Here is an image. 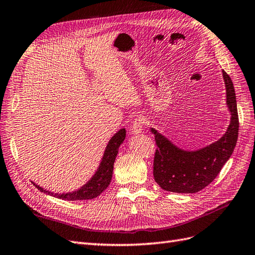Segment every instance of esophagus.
Returning a JSON list of instances; mask_svg holds the SVG:
<instances>
[{"label": "esophagus", "mask_w": 255, "mask_h": 255, "mask_svg": "<svg viewBox=\"0 0 255 255\" xmlns=\"http://www.w3.org/2000/svg\"><path fill=\"white\" fill-rule=\"evenodd\" d=\"M144 118L141 116H137L134 119L133 123L131 124V133L133 135H139L142 132V128H144Z\"/></svg>", "instance_id": "obj_1"}]
</instances>
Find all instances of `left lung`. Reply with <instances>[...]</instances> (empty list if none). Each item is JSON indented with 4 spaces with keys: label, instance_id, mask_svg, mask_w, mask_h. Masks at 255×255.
<instances>
[{
    "label": "left lung",
    "instance_id": "left-lung-1",
    "mask_svg": "<svg viewBox=\"0 0 255 255\" xmlns=\"http://www.w3.org/2000/svg\"><path fill=\"white\" fill-rule=\"evenodd\" d=\"M229 126L220 139L196 150H186L150 128L158 149L153 160V177L161 188L178 194H194L214 181L234 152L238 139V113L231 77L223 70Z\"/></svg>",
    "mask_w": 255,
    "mask_h": 255
}]
</instances>
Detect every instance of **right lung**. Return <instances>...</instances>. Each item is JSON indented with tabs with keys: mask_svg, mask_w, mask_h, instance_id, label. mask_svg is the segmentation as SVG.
I'll list each match as a JSON object with an SVG mask.
<instances>
[{
	"mask_svg": "<svg viewBox=\"0 0 255 255\" xmlns=\"http://www.w3.org/2000/svg\"><path fill=\"white\" fill-rule=\"evenodd\" d=\"M127 131L126 128H121L118 131L113 137L110 138L108 144L105 149L104 154L101 163H99L97 170L95 171L94 175H93L88 182H86L82 187H80L77 190L68 191V192H54L44 189L41 186L33 183V185L38 188L40 191L44 192L46 195H49L58 199L68 200V201H76V200H90L94 199L97 196H99L102 192L106 189L110 182L111 177H113L114 172V164L115 160L119 151V147L126 139Z\"/></svg>",
	"mask_w": 255,
	"mask_h": 255,
	"instance_id": "add662e5",
	"label": "right lung"
}]
</instances>
